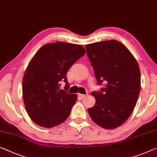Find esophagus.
<instances>
[{
  "label": "esophagus",
  "mask_w": 157,
  "mask_h": 157,
  "mask_svg": "<svg viewBox=\"0 0 157 157\" xmlns=\"http://www.w3.org/2000/svg\"><path fill=\"white\" fill-rule=\"evenodd\" d=\"M79 97L81 98V99H84V98L86 97V95L85 94H79Z\"/></svg>",
  "instance_id": "esophagus-1"
}]
</instances>
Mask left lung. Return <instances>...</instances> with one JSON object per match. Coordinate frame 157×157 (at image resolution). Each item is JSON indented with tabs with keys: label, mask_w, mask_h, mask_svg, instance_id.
I'll return each mask as SVG.
<instances>
[{
	"label": "left lung",
	"mask_w": 157,
	"mask_h": 157,
	"mask_svg": "<svg viewBox=\"0 0 157 157\" xmlns=\"http://www.w3.org/2000/svg\"><path fill=\"white\" fill-rule=\"evenodd\" d=\"M85 48L98 85H105L99 92L91 94L96 103L88 109L89 115L103 128H118L136 106L141 87L139 65L130 51L114 39L86 44Z\"/></svg>",
	"instance_id": "obj_1"
}]
</instances>
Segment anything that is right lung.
<instances>
[{"mask_svg":"<svg viewBox=\"0 0 157 157\" xmlns=\"http://www.w3.org/2000/svg\"><path fill=\"white\" fill-rule=\"evenodd\" d=\"M85 53L81 45L57 41L41 46L30 60L23 76L22 97L36 125L50 128L68 118L78 96L60 90V82L68 87L67 71Z\"/></svg>","mask_w":157,"mask_h":157,"instance_id":"1","label":"right lung"}]
</instances>
